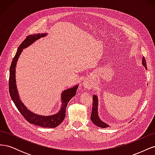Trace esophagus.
<instances>
[{
  "label": "esophagus",
  "mask_w": 155,
  "mask_h": 155,
  "mask_svg": "<svg viewBox=\"0 0 155 155\" xmlns=\"http://www.w3.org/2000/svg\"><path fill=\"white\" fill-rule=\"evenodd\" d=\"M83 86L85 88L91 89V88H92V86H93L92 81L90 79H86V80L83 82Z\"/></svg>",
  "instance_id": "obj_1"
}]
</instances>
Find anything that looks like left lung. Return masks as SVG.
Here are the masks:
<instances>
[{
  "label": "left lung",
  "mask_w": 155,
  "mask_h": 155,
  "mask_svg": "<svg viewBox=\"0 0 155 155\" xmlns=\"http://www.w3.org/2000/svg\"><path fill=\"white\" fill-rule=\"evenodd\" d=\"M142 64L143 66L145 67V70H147V64L146 61L144 57L142 59ZM93 105H92V113L91 116V120L92 121V123L96 125L97 127H99L101 128H107L109 127V125L102 121L99 116L98 114V97L96 94L93 95Z\"/></svg>",
  "instance_id": "8db88e82"
}]
</instances>
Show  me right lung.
Returning <instances> with one entry per match:
<instances>
[{
	"label": "right lung",
	"instance_id": "1",
	"mask_svg": "<svg viewBox=\"0 0 155 155\" xmlns=\"http://www.w3.org/2000/svg\"><path fill=\"white\" fill-rule=\"evenodd\" d=\"M48 34L46 33L30 35L28 36L27 38L18 46L17 53L12 62L10 69L9 91H10V96L14 104L15 105L21 114L29 123L44 128H55L61 124L64 120L65 115H66L67 106L70 100L76 96L77 89L79 87L78 84H76L72 87L65 89L61 92V105L60 109L57 113L45 116L34 113L30 110L28 109V108L22 102L20 99L19 94H18L15 78L17 63L22 50L34 43L37 40L39 39L41 37H45Z\"/></svg>",
	"mask_w": 155,
	"mask_h": 155
}]
</instances>
